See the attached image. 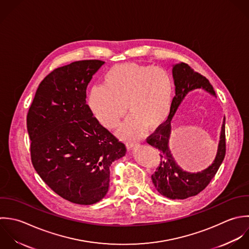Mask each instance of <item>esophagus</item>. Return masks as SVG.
<instances>
[{"label": "esophagus", "mask_w": 249, "mask_h": 249, "mask_svg": "<svg viewBox=\"0 0 249 249\" xmlns=\"http://www.w3.org/2000/svg\"><path fill=\"white\" fill-rule=\"evenodd\" d=\"M126 146H127V148L129 149V150H132L135 146H137V143H135V142H127L126 143Z\"/></svg>", "instance_id": "obj_1"}]
</instances>
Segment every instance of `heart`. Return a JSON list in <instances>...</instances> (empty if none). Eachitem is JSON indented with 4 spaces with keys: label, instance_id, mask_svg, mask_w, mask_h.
Instances as JSON below:
<instances>
[{
    "label": "heart",
    "instance_id": "obj_1",
    "mask_svg": "<svg viewBox=\"0 0 249 249\" xmlns=\"http://www.w3.org/2000/svg\"><path fill=\"white\" fill-rule=\"evenodd\" d=\"M174 94L170 73L161 68L137 63L111 67L104 76V85L91 88L87 104L97 121L107 129L117 126L126 112L130 116L117 134L128 140L155 131L169 118Z\"/></svg>",
    "mask_w": 249,
    "mask_h": 249
}]
</instances>
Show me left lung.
Wrapping results in <instances>:
<instances>
[{"label":"left lung","instance_id":"obj_1","mask_svg":"<svg viewBox=\"0 0 249 249\" xmlns=\"http://www.w3.org/2000/svg\"><path fill=\"white\" fill-rule=\"evenodd\" d=\"M173 78L176 96L172 102V108L166 123L160 127L148 139L147 142L160 151L161 163L155 174L152 175V182L156 190L163 196L172 200H183L195 196L203 191L214 178L221 166L226 152L225 143V116L220 130V137L215 158L212 165L201 172L192 173L183 170L176 161L170 149L172 135V121L185 97L192 91L204 90L216 98L215 91L209 79L195 71L185 63L173 65Z\"/></svg>","mask_w":249,"mask_h":249}]
</instances>
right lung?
<instances>
[{
    "instance_id": "add662e5",
    "label": "right lung",
    "mask_w": 249,
    "mask_h": 249,
    "mask_svg": "<svg viewBox=\"0 0 249 249\" xmlns=\"http://www.w3.org/2000/svg\"><path fill=\"white\" fill-rule=\"evenodd\" d=\"M104 64L83 60L55 69L38 85L27 115L35 170L55 193L77 205L106 197L110 165L126 153L86 105L87 86Z\"/></svg>"
}]
</instances>
